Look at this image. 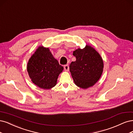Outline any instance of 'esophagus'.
I'll list each match as a JSON object with an SVG mask.
<instances>
[{
	"label": "esophagus",
	"mask_w": 133,
	"mask_h": 133,
	"mask_svg": "<svg viewBox=\"0 0 133 133\" xmlns=\"http://www.w3.org/2000/svg\"><path fill=\"white\" fill-rule=\"evenodd\" d=\"M64 70L66 71H69V66H68V65H66L64 66Z\"/></svg>",
	"instance_id": "34e87169"
}]
</instances>
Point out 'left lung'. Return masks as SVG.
Returning a JSON list of instances; mask_svg holds the SVG:
<instances>
[{
  "mask_svg": "<svg viewBox=\"0 0 133 133\" xmlns=\"http://www.w3.org/2000/svg\"><path fill=\"white\" fill-rule=\"evenodd\" d=\"M73 55L76 60L71 63L70 71L75 84L83 89L93 86L101 78L103 70L101 55L89 45L76 50Z\"/></svg>",
  "mask_w": 133,
  "mask_h": 133,
  "instance_id": "8db88e82",
  "label": "left lung"
}]
</instances>
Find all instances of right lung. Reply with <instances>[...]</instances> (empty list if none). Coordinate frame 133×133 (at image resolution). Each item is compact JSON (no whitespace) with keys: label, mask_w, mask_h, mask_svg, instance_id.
I'll return each instance as SVG.
<instances>
[{"label":"right lung","mask_w":133,"mask_h":133,"mask_svg":"<svg viewBox=\"0 0 133 133\" xmlns=\"http://www.w3.org/2000/svg\"><path fill=\"white\" fill-rule=\"evenodd\" d=\"M63 67L50 51L43 46L38 49L29 59L27 71L32 82L42 89H49L57 83Z\"/></svg>","instance_id":"obj_1"}]
</instances>
